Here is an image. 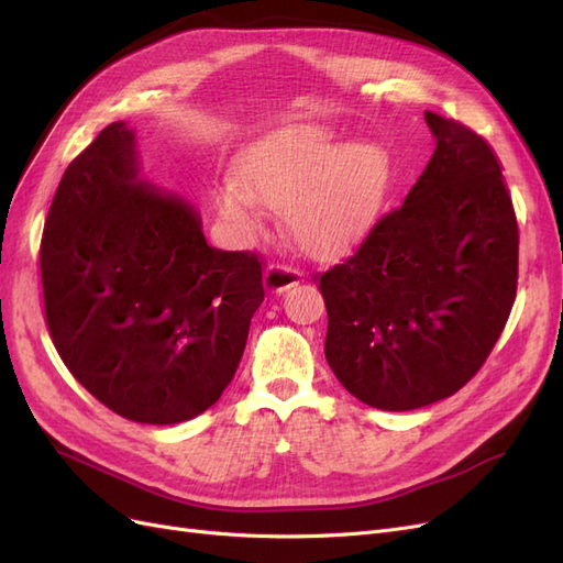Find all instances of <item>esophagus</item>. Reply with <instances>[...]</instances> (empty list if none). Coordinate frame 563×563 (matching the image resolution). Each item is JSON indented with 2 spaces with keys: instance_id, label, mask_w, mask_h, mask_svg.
<instances>
[{
  "instance_id": "1",
  "label": "esophagus",
  "mask_w": 563,
  "mask_h": 563,
  "mask_svg": "<svg viewBox=\"0 0 563 563\" xmlns=\"http://www.w3.org/2000/svg\"><path fill=\"white\" fill-rule=\"evenodd\" d=\"M300 279H302V272L284 263H269L265 269V286L269 294H284L291 286H296Z\"/></svg>"
}]
</instances>
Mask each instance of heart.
I'll return each mask as SVG.
<instances>
[{
  "mask_svg": "<svg viewBox=\"0 0 563 563\" xmlns=\"http://www.w3.org/2000/svg\"><path fill=\"white\" fill-rule=\"evenodd\" d=\"M395 176L383 145L345 143L323 126H288L246 152L242 180L220 185L216 207L249 230L258 225L263 201L288 203V225L300 246L335 255L360 244L378 223Z\"/></svg>",
  "mask_w": 563,
  "mask_h": 563,
  "instance_id": "obj_1",
  "label": "heart"
}]
</instances>
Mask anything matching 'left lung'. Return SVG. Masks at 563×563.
<instances>
[{
	"label": "left lung",
	"mask_w": 563,
	"mask_h": 563,
	"mask_svg": "<svg viewBox=\"0 0 563 563\" xmlns=\"http://www.w3.org/2000/svg\"><path fill=\"white\" fill-rule=\"evenodd\" d=\"M434 155L399 209L345 263L314 277L327 362L352 397L411 411L474 378L512 312L519 225L493 147L424 112Z\"/></svg>",
	"instance_id": "1"
}]
</instances>
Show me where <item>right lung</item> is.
<instances>
[{
    "mask_svg": "<svg viewBox=\"0 0 563 563\" xmlns=\"http://www.w3.org/2000/svg\"><path fill=\"white\" fill-rule=\"evenodd\" d=\"M40 272L67 371L110 411L147 424L190 420L220 399L265 298L258 255L209 246L195 207L139 178L124 122L65 168Z\"/></svg>",
    "mask_w": 563,
    "mask_h": 563,
    "instance_id": "right-lung-1",
    "label": "right lung"
}]
</instances>
